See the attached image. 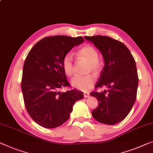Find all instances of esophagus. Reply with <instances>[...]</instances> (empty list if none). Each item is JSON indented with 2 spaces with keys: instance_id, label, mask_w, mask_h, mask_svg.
<instances>
[{
  "instance_id": "obj_1",
  "label": "esophagus",
  "mask_w": 153,
  "mask_h": 153,
  "mask_svg": "<svg viewBox=\"0 0 153 153\" xmlns=\"http://www.w3.org/2000/svg\"><path fill=\"white\" fill-rule=\"evenodd\" d=\"M83 96L85 98H87V97H90V94L88 92H85V93H83Z\"/></svg>"
}]
</instances>
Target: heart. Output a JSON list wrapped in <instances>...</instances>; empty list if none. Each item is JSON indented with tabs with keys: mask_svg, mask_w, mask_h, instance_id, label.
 I'll list each match as a JSON object with an SVG mask.
<instances>
[{
	"mask_svg": "<svg viewBox=\"0 0 153 153\" xmlns=\"http://www.w3.org/2000/svg\"><path fill=\"white\" fill-rule=\"evenodd\" d=\"M78 55L83 57L90 62L89 71H92L94 74H99L102 70V63L99 60L97 50L91 45H85L78 51ZM62 68L65 74L68 76H71L74 73L73 57L70 52L64 55L62 59ZM96 81L95 76L93 74H88L85 76H74L71 80L72 87L81 91H88L91 88Z\"/></svg>",
	"mask_w": 153,
	"mask_h": 153,
	"instance_id": "b5f03b06",
	"label": "heart"
}]
</instances>
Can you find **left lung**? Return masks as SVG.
I'll return each mask as SVG.
<instances>
[{
	"label": "left lung",
	"instance_id": "8db88e82",
	"mask_svg": "<svg viewBox=\"0 0 153 153\" xmlns=\"http://www.w3.org/2000/svg\"><path fill=\"white\" fill-rule=\"evenodd\" d=\"M84 38L100 50L105 62L95 88L105 90L90 93L99 101L92 117L100 123L114 125L127 117L135 102L139 81L135 61L128 48L116 39L100 35Z\"/></svg>",
	"mask_w": 153,
	"mask_h": 153
}]
</instances>
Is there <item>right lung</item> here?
Segmentation results:
<instances>
[{
	"label": "right lung",
	"mask_w": 153,
	"mask_h": 153,
	"mask_svg": "<svg viewBox=\"0 0 153 153\" xmlns=\"http://www.w3.org/2000/svg\"><path fill=\"white\" fill-rule=\"evenodd\" d=\"M83 37L48 36L36 43L26 57L23 65L21 89L25 108L33 120L47 128H54L69 119L76 101L83 93L75 89L61 92L70 86L63 68L64 55Z\"/></svg>",
	"instance_id": "1"
}]
</instances>
